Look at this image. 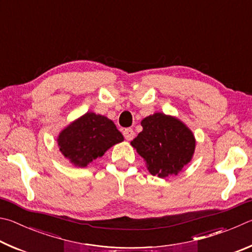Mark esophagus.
<instances>
[{"label":"esophagus","instance_id":"34e87169","mask_svg":"<svg viewBox=\"0 0 252 252\" xmlns=\"http://www.w3.org/2000/svg\"><path fill=\"white\" fill-rule=\"evenodd\" d=\"M123 135H125V138L127 140V141H130V140L133 139L134 131L133 129H131V127H127V129H125V131H123Z\"/></svg>","mask_w":252,"mask_h":252}]
</instances>
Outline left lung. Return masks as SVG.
<instances>
[{
    "label": "left lung",
    "instance_id": "left-lung-1",
    "mask_svg": "<svg viewBox=\"0 0 252 252\" xmlns=\"http://www.w3.org/2000/svg\"><path fill=\"white\" fill-rule=\"evenodd\" d=\"M143 130L131 142L153 176H176L194 152V136L178 119L155 113L141 122Z\"/></svg>",
    "mask_w": 252,
    "mask_h": 252
}]
</instances>
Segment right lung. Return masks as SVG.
Instances as JSON below:
<instances>
[{
  "label": "right lung",
  "instance_id": "add662e5",
  "mask_svg": "<svg viewBox=\"0 0 252 252\" xmlns=\"http://www.w3.org/2000/svg\"><path fill=\"white\" fill-rule=\"evenodd\" d=\"M123 141L114 123L100 114L85 113L59 135L60 151L76 167H87L113 144Z\"/></svg>",
  "mask_w": 252,
  "mask_h": 252
}]
</instances>
